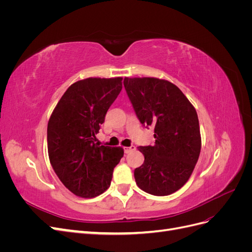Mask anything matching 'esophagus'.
I'll list each match as a JSON object with an SVG mask.
<instances>
[{"instance_id":"esophagus-1","label":"esophagus","mask_w":252,"mask_h":252,"mask_svg":"<svg viewBox=\"0 0 252 252\" xmlns=\"http://www.w3.org/2000/svg\"><path fill=\"white\" fill-rule=\"evenodd\" d=\"M134 149H135V147H134V146H130V147H125V148H124V151H125V154H129V152L133 151Z\"/></svg>"}]
</instances>
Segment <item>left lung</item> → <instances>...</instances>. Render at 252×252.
Instances as JSON below:
<instances>
[{
	"label": "left lung",
	"instance_id": "8db88e82",
	"mask_svg": "<svg viewBox=\"0 0 252 252\" xmlns=\"http://www.w3.org/2000/svg\"><path fill=\"white\" fill-rule=\"evenodd\" d=\"M124 86L144 126L155 127L154 146H141L144 163L134 179L145 192L169 195L186 184L202 140L193 105L174 84L158 78H125Z\"/></svg>",
	"mask_w": 252,
	"mask_h": 252
}]
</instances>
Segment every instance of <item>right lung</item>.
Masks as SVG:
<instances>
[{"label": "right lung", "instance_id": "right-lung-1", "mask_svg": "<svg viewBox=\"0 0 252 252\" xmlns=\"http://www.w3.org/2000/svg\"><path fill=\"white\" fill-rule=\"evenodd\" d=\"M123 78H87L73 83L60 98L47 126L53 170L63 185L81 197H94L110 186L124 156L122 147L101 146L95 134L122 90Z\"/></svg>", "mask_w": 252, "mask_h": 252}]
</instances>
